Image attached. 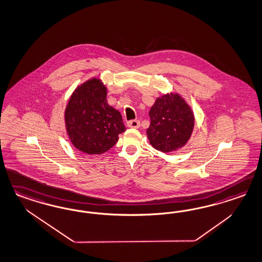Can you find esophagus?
<instances>
[{"instance_id":"esophagus-1","label":"esophagus","mask_w":262,"mask_h":262,"mask_svg":"<svg viewBox=\"0 0 262 262\" xmlns=\"http://www.w3.org/2000/svg\"><path fill=\"white\" fill-rule=\"evenodd\" d=\"M127 126L130 127V128H139L141 126V122L140 120L138 119H133V120H129L127 122Z\"/></svg>"}]
</instances>
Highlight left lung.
Returning a JSON list of instances; mask_svg holds the SVG:
<instances>
[{"mask_svg": "<svg viewBox=\"0 0 262 262\" xmlns=\"http://www.w3.org/2000/svg\"><path fill=\"white\" fill-rule=\"evenodd\" d=\"M146 135L152 146L162 152L176 151L191 138L194 117L191 107L178 93L158 97L149 111Z\"/></svg>", "mask_w": 262, "mask_h": 262, "instance_id": "8db88e82", "label": "left lung"}]
</instances>
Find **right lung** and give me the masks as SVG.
Returning <instances> with one entry per match:
<instances>
[{
    "label": "right lung",
    "mask_w": 262,
    "mask_h": 262,
    "mask_svg": "<svg viewBox=\"0 0 262 262\" xmlns=\"http://www.w3.org/2000/svg\"><path fill=\"white\" fill-rule=\"evenodd\" d=\"M107 89L93 78L73 92L64 112L70 142L89 155L102 154L117 144L125 131L120 113L107 103Z\"/></svg>",
    "instance_id": "right-lung-1"
}]
</instances>
